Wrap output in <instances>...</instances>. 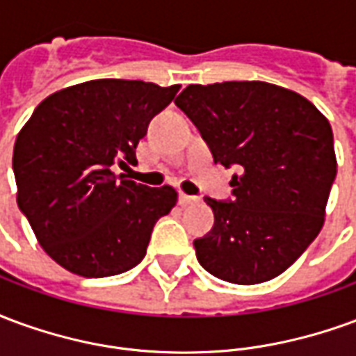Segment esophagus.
I'll use <instances>...</instances> for the list:
<instances>
[{"mask_svg": "<svg viewBox=\"0 0 356 356\" xmlns=\"http://www.w3.org/2000/svg\"><path fill=\"white\" fill-rule=\"evenodd\" d=\"M179 202H181V206H193V204H198V198L196 196H188V194H181L179 196Z\"/></svg>", "mask_w": 356, "mask_h": 356, "instance_id": "34e87169", "label": "esophagus"}]
</instances>
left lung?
Segmentation results:
<instances>
[{
    "mask_svg": "<svg viewBox=\"0 0 356 356\" xmlns=\"http://www.w3.org/2000/svg\"><path fill=\"white\" fill-rule=\"evenodd\" d=\"M211 148L238 165L232 202L206 198L216 225L194 240L200 265L232 284L282 275L326 216L337 160L328 118L291 89L267 81L193 83L175 99Z\"/></svg>",
    "mask_w": 356,
    "mask_h": 356,
    "instance_id": "1",
    "label": "left lung"
}]
</instances>
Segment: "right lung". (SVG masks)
I'll return each mask as SVG.
<instances>
[{
  "label": "right lung",
  "mask_w": 356,
  "mask_h": 356,
  "mask_svg": "<svg viewBox=\"0 0 356 356\" xmlns=\"http://www.w3.org/2000/svg\"><path fill=\"white\" fill-rule=\"evenodd\" d=\"M181 86L91 80L43 99L17 135V204L51 259L86 278L120 275L143 261L156 221L177 191L116 177L135 163L150 120Z\"/></svg>",
  "instance_id": "1"
}]
</instances>
